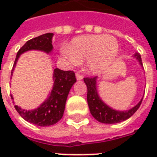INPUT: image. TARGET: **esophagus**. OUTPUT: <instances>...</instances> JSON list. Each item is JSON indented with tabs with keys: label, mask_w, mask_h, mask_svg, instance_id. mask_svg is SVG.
Returning a JSON list of instances; mask_svg holds the SVG:
<instances>
[{
	"label": "esophagus",
	"mask_w": 157,
	"mask_h": 157,
	"mask_svg": "<svg viewBox=\"0 0 157 157\" xmlns=\"http://www.w3.org/2000/svg\"><path fill=\"white\" fill-rule=\"evenodd\" d=\"M75 77H76L77 80H82L83 79V75L82 74H80V73H76L75 74Z\"/></svg>",
	"instance_id": "34e87169"
}]
</instances>
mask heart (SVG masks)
<instances>
[{"instance_id": "obj_1", "label": "heart", "mask_w": 157, "mask_h": 157, "mask_svg": "<svg viewBox=\"0 0 157 157\" xmlns=\"http://www.w3.org/2000/svg\"><path fill=\"white\" fill-rule=\"evenodd\" d=\"M118 52V42L113 37L94 34L74 39L65 55L73 63L86 60L88 71L100 73L112 65Z\"/></svg>"}]
</instances>
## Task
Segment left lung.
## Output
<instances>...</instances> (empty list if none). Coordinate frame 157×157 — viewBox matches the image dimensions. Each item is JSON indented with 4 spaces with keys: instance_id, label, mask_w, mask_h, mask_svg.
<instances>
[{
    "instance_id": "1",
    "label": "left lung",
    "mask_w": 157,
    "mask_h": 157,
    "mask_svg": "<svg viewBox=\"0 0 157 157\" xmlns=\"http://www.w3.org/2000/svg\"><path fill=\"white\" fill-rule=\"evenodd\" d=\"M135 58L140 62V65L142 64L141 57L138 52L135 54ZM84 82L87 87V103H88L90 112L93 116V118L100 123L103 124H117L122 121H124L128 118H130L135 113L140 106L141 104L142 98L140 102L134 108L129 109L128 111H117L111 109L110 107L105 104L99 98L98 92H97V76L93 77H85Z\"/></svg>"
}]
</instances>
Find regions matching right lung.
Returning a JSON list of instances; mask_svg holds the SVG:
<instances>
[{"label":"right lung","instance_id":"obj_1","mask_svg":"<svg viewBox=\"0 0 157 157\" xmlns=\"http://www.w3.org/2000/svg\"><path fill=\"white\" fill-rule=\"evenodd\" d=\"M53 33H48L43 35L36 37L26 42V44L20 48L17 54L15 62L13 65L12 71L20 55L32 49L41 50L46 53L51 52ZM54 86L50 95L47 100L42 103L40 107L34 110H24L15 105L16 110L20 116L26 121L32 123L38 126H49L59 121L64 114L65 102L68 97L69 92L73 84L76 82L75 72L72 71H61L56 68L54 70Z\"/></svg>","mask_w":157,"mask_h":157}]
</instances>
